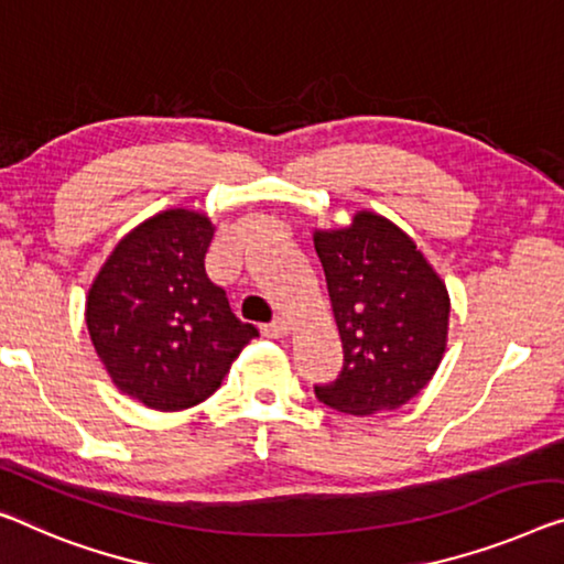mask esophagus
I'll return each instance as SVG.
<instances>
[{"label":"esophagus","instance_id":"obj_1","mask_svg":"<svg viewBox=\"0 0 564 564\" xmlns=\"http://www.w3.org/2000/svg\"><path fill=\"white\" fill-rule=\"evenodd\" d=\"M263 334L265 336H283V334H289V322H285V318H273L271 324H263Z\"/></svg>","mask_w":564,"mask_h":564}]
</instances>
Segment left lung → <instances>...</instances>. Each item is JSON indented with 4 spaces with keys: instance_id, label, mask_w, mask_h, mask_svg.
I'll use <instances>...</instances> for the list:
<instances>
[{
    "instance_id": "left-lung-1",
    "label": "left lung",
    "mask_w": 564,
    "mask_h": 564,
    "mask_svg": "<svg viewBox=\"0 0 564 564\" xmlns=\"http://www.w3.org/2000/svg\"><path fill=\"white\" fill-rule=\"evenodd\" d=\"M314 248L344 347L341 372L314 384L316 398L347 415L402 408L441 365L448 291L415 242L375 213L316 232Z\"/></svg>"
}]
</instances>
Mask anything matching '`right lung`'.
I'll return each mask as SVG.
<instances>
[{
  "label": "right lung",
  "instance_id": "right-lung-1",
  "mask_svg": "<svg viewBox=\"0 0 564 564\" xmlns=\"http://www.w3.org/2000/svg\"><path fill=\"white\" fill-rule=\"evenodd\" d=\"M215 228L170 209L131 230L90 285L86 324L116 388L154 410L207 400L258 329L205 273Z\"/></svg>",
  "mask_w": 564,
  "mask_h": 564
}]
</instances>
